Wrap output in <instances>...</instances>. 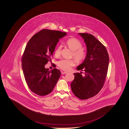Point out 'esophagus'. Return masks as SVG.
I'll return each mask as SVG.
<instances>
[{
  "label": "esophagus",
  "instance_id": "obj_1",
  "mask_svg": "<svg viewBox=\"0 0 129 129\" xmlns=\"http://www.w3.org/2000/svg\"><path fill=\"white\" fill-rule=\"evenodd\" d=\"M62 74H68L67 72H61Z\"/></svg>",
  "mask_w": 129,
  "mask_h": 129
}]
</instances>
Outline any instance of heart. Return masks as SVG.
<instances>
[{"instance_id":"obj_1","label":"heart","mask_w":129,"mask_h":129,"mask_svg":"<svg viewBox=\"0 0 129 129\" xmlns=\"http://www.w3.org/2000/svg\"><path fill=\"white\" fill-rule=\"evenodd\" d=\"M66 44L73 51L72 56H74L76 61L80 63L85 59L86 53L85 50L82 48V44L76 38H71L66 41ZM61 49V45H59L56 47L55 50V55L56 56H59L60 55ZM75 63V61L73 59H63L58 62L57 65L62 70L68 71L72 67L74 66Z\"/></svg>"}]
</instances>
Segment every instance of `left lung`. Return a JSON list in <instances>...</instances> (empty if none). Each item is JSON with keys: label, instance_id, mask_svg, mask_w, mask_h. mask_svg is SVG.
Wrapping results in <instances>:
<instances>
[{"label": "left lung", "instance_id": "1", "mask_svg": "<svg viewBox=\"0 0 129 129\" xmlns=\"http://www.w3.org/2000/svg\"><path fill=\"white\" fill-rule=\"evenodd\" d=\"M84 40L87 53L84 62L76 69L85 71L74 73L71 88L74 95L81 100L90 98L97 95L104 85L107 74L109 55L105 47L91 34L79 33Z\"/></svg>", "mask_w": 129, "mask_h": 129}]
</instances>
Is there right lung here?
I'll list each match as a JSON object with an SVG mask.
<instances>
[{
  "label": "right lung",
  "mask_w": 129,
  "mask_h": 129,
  "mask_svg": "<svg viewBox=\"0 0 129 129\" xmlns=\"http://www.w3.org/2000/svg\"><path fill=\"white\" fill-rule=\"evenodd\" d=\"M67 33L44 29L33 35L27 43L22 57V67L29 88L39 96L52 91L60 76L59 70L49 71L45 65L51 60L59 40Z\"/></svg>",
  "instance_id": "add662e5"
}]
</instances>
